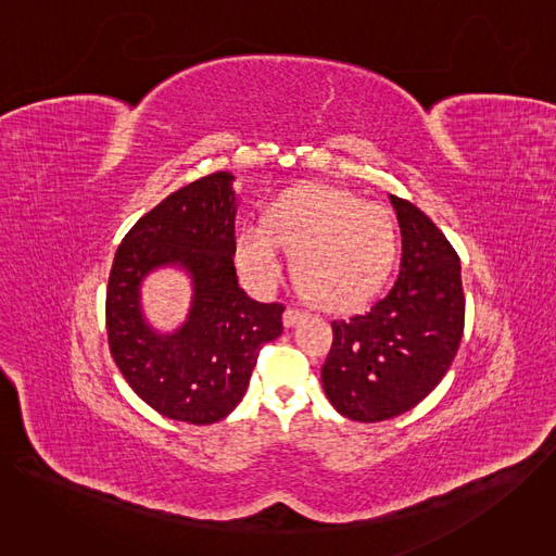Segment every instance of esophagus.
<instances>
[{
    "label": "esophagus",
    "instance_id": "esophagus-1",
    "mask_svg": "<svg viewBox=\"0 0 556 556\" xmlns=\"http://www.w3.org/2000/svg\"><path fill=\"white\" fill-rule=\"evenodd\" d=\"M305 316V312L303 309H296V307H288L286 312H283V328H294L301 319Z\"/></svg>",
    "mask_w": 556,
    "mask_h": 556
}]
</instances>
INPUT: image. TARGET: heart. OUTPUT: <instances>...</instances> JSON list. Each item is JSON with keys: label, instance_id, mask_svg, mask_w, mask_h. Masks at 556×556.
I'll list each match as a JSON object with an SVG mask.
<instances>
[{"label": "heart", "instance_id": "b5f03b06", "mask_svg": "<svg viewBox=\"0 0 556 556\" xmlns=\"http://www.w3.org/2000/svg\"><path fill=\"white\" fill-rule=\"evenodd\" d=\"M279 247L290 251L296 286L316 305L345 309L369 299L387 279L399 232L384 206L326 187L301 185L268 204L264 224L235 232V257L260 288L281 277Z\"/></svg>", "mask_w": 556, "mask_h": 556}]
</instances>
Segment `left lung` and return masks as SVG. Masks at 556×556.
Masks as SVG:
<instances>
[{
	"label": "left lung",
	"mask_w": 556,
	"mask_h": 556,
	"mask_svg": "<svg viewBox=\"0 0 556 556\" xmlns=\"http://www.w3.org/2000/svg\"><path fill=\"white\" fill-rule=\"evenodd\" d=\"M403 232L399 279L367 312L334 321L321 369L332 407L356 422L414 409L448 371L464 332L459 257L412 202L389 193Z\"/></svg>",
	"instance_id": "8db88e82"
}]
</instances>
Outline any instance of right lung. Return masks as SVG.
I'll return each instance as SVG.
<instances>
[{
    "label": "right lung",
    "mask_w": 556,
    "mask_h": 556,
    "mask_svg": "<svg viewBox=\"0 0 556 556\" xmlns=\"http://www.w3.org/2000/svg\"><path fill=\"white\" fill-rule=\"evenodd\" d=\"M235 176H204L142 215L121 242L108 283L112 356L140 399L172 420L213 425L244 399L257 354L281 337L279 303L251 299L237 281ZM188 275L192 301L172 331L150 326L141 283L157 269Z\"/></svg>",
    "instance_id": "right-lung-1"
}]
</instances>
